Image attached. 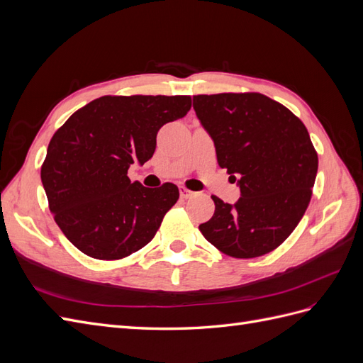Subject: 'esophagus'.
Listing matches in <instances>:
<instances>
[{
	"mask_svg": "<svg viewBox=\"0 0 363 363\" xmlns=\"http://www.w3.org/2000/svg\"><path fill=\"white\" fill-rule=\"evenodd\" d=\"M194 195H195L194 191H189V189H186L184 186H180V196H182V199L188 200V199H192Z\"/></svg>",
	"mask_w": 363,
	"mask_h": 363,
	"instance_id": "obj_1",
	"label": "esophagus"
}]
</instances>
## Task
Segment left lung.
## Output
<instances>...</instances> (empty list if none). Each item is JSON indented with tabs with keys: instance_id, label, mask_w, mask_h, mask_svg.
<instances>
[{
	"instance_id": "8db88e82",
	"label": "left lung",
	"mask_w": 363,
	"mask_h": 363,
	"mask_svg": "<svg viewBox=\"0 0 363 363\" xmlns=\"http://www.w3.org/2000/svg\"><path fill=\"white\" fill-rule=\"evenodd\" d=\"M194 111L218 164L240 189L235 204L212 195L215 213L200 232L236 259L276 250L311 203L318 155L309 131L289 108L257 92L195 95Z\"/></svg>"
}]
</instances>
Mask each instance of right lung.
<instances>
[{"mask_svg":"<svg viewBox=\"0 0 363 363\" xmlns=\"http://www.w3.org/2000/svg\"><path fill=\"white\" fill-rule=\"evenodd\" d=\"M188 95L101 96L77 111L50 140L40 179L57 225L84 255L116 260L145 247L179 200V188L131 183L162 125L183 118Z\"/></svg>","mask_w":363,"mask_h":363,"instance_id":"add662e5","label":"right lung"}]
</instances>
